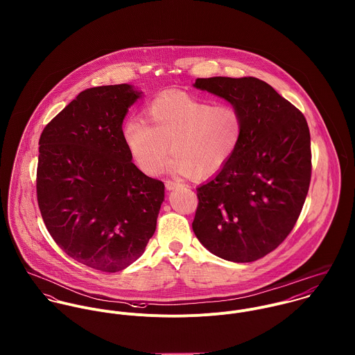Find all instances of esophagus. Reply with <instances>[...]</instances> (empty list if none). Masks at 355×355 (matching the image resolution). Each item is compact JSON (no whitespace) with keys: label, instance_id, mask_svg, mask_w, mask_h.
<instances>
[{"label":"esophagus","instance_id":"obj_1","mask_svg":"<svg viewBox=\"0 0 355 355\" xmlns=\"http://www.w3.org/2000/svg\"><path fill=\"white\" fill-rule=\"evenodd\" d=\"M180 183L179 182H173V180H165V187L166 190H173L176 187H179Z\"/></svg>","mask_w":355,"mask_h":355}]
</instances>
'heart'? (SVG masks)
Wrapping results in <instances>:
<instances>
[{"mask_svg": "<svg viewBox=\"0 0 355 355\" xmlns=\"http://www.w3.org/2000/svg\"><path fill=\"white\" fill-rule=\"evenodd\" d=\"M146 121L130 119L123 139L137 166L148 176L164 168L206 179L217 175L238 152L245 135V116L234 103L201 100L180 90L155 96L145 109Z\"/></svg>", "mask_w": 355, "mask_h": 355, "instance_id": "1", "label": "heart"}]
</instances>
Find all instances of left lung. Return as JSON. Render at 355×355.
<instances>
[{"label":"left lung","instance_id":"left-lung-1","mask_svg":"<svg viewBox=\"0 0 355 355\" xmlns=\"http://www.w3.org/2000/svg\"><path fill=\"white\" fill-rule=\"evenodd\" d=\"M197 89L243 112V141L218 175L197 189L193 230L220 258L253 262L293 231L310 186V132L302 112L266 82L200 78Z\"/></svg>","mask_w":355,"mask_h":355}]
</instances>
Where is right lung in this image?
Returning <instances> with one entry per match:
<instances>
[{
	"label": "right lung",
	"instance_id": "1",
	"mask_svg": "<svg viewBox=\"0 0 355 355\" xmlns=\"http://www.w3.org/2000/svg\"><path fill=\"white\" fill-rule=\"evenodd\" d=\"M142 92L130 85L82 92L40 138L37 200L57 246L101 272L137 261L152 238L164 183L131 161L123 120Z\"/></svg>",
	"mask_w": 355,
	"mask_h": 355
}]
</instances>
